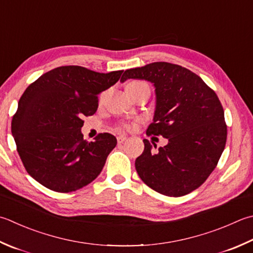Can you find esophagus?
Segmentation results:
<instances>
[{"label": "esophagus", "instance_id": "1", "mask_svg": "<svg viewBox=\"0 0 253 253\" xmlns=\"http://www.w3.org/2000/svg\"><path fill=\"white\" fill-rule=\"evenodd\" d=\"M127 139V137L126 136H124V135H122V136H118L117 137V142L118 143H122V142H124Z\"/></svg>", "mask_w": 253, "mask_h": 253}]
</instances>
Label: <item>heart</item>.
I'll use <instances>...</instances> for the list:
<instances>
[{"instance_id": "b5f03b06", "label": "heart", "mask_w": 253, "mask_h": 253, "mask_svg": "<svg viewBox=\"0 0 253 253\" xmlns=\"http://www.w3.org/2000/svg\"><path fill=\"white\" fill-rule=\"evenodd\" d=\"M142 85H148V84L142 81H131L128 83L126 85V91L128 93V95H130L133 91H136L138 87H140ZM123 128H125V129H130V125H128V124H124Z\"/></svg>"}]
</instances>
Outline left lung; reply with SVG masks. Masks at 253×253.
<instances>
[{
	"instance_id": "obj_1",
	"label": "left lung",
	"mask_w": 253,
	"mask_h": 253,
	"mask_svg": "<svg viewBox=\"0 0 253 253\" xmlns=\"http://www.w3.org/2000/svg\"><path fill=\"white\" fill-rule=\"evenodd\" d=\"M127 79L153 83L157 105L147 135L169 140L157 151L143 140L145 150L135 162L138 175L160 194H189L207 180L225 149L227 125L218 96L197 74L174 63L129 69L121 81Z\"/></svg>"
}]
</instances>
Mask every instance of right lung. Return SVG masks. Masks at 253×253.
<instances>
[{
  "instance_id": "obj_1",
  "label": "right lung",
  "mask_w": 253,
  "mask_h": 253,
  "mask_svg": "<svg viewBox=\"0 0 253 253\" xmlns=\"http://www.w3.org/2000/svg\"><path fill=\"white\" fill-rule=\"evenodd\" d=\"M122 73L62 66L29 84L13 116L12 135L33 179L59 193L82 189L96 179L117 140L108 132L84 140L82 118L96 112L98 94Z\"/></svg>"
}]
</instances>
